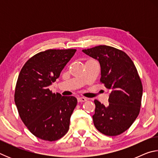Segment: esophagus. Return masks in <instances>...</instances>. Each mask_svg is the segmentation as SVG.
<instances>
[{"mask_svg":"<svg viewBox=\"0 0 158 158\" xmlns=\"http://www.w3.org/2000/svg\"><path fill=\"white\" fill-rule=\"evenodd\" d=\"M77 100H78L79 102H81L87 101V98H84V97H79L77 98Z\"/></svg>","mask_w":158,"mask_h":158,"instance_id":"1","label":"esophagus"}]
</instances>
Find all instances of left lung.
Masks as SVG:
<instances>
[{
    "label": "left lung",
    "instance_id": "left-lung-1",
    "mask_svg": "<svg viewBox=\"0 0 158 158\" xmlns=\"http://www.w3.org/2000/svg\"><path fill=\"white\" fill-rule=\"evenodd\" d=\"M82 52L99 61L100 81L111 92L107 105L94 100L95 127L106 136L121 135L140 111L143 87L137 69L126 53L114 47L100 45Z\"/></svg>",
    "mask_w": 158,
    "mask_h": 158
}]
</instances>
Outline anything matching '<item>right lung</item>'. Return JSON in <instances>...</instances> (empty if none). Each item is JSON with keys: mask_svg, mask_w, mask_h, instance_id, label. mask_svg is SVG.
<instances>
[{"mask_svg": "<svg viewBox=\"0 0 158 158\" xmlns=\"http://www.w3.org/2000/svg\"><path fill=\"white\" fill-rule=\"evenodd\" d=\"M76 49H48L27 60L19 74L15 102L21 121L37 138L56 141L68 132L77 100L48 89Z\"/></svg>", "mask_w": 158, "mask_h": 158, "instance_id": "right-lung-1", "label": "right lung"}]
</instances>
